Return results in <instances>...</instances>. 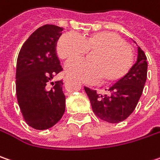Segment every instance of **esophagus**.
I'll return each instance as SVG.
<instances>
[{"label": "esophagus", "instance_id": "34e87169", "mask_svg": "<svg viewBox=\"0 0 160 160\" xmlns=\"http://www.w3.org/2000/svg\"><path fill=\"white\" fill-rule=\"evenodd\" d=\"M69 79H70V77H69L68 76H66L65 77H64V82H65V83H67V82L69 81Z\"/></svg>", "mask_w": 160, "mask_h": 160}]
</instances>
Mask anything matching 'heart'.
<instances>
[{
  "instance_id": "1",
  "label": "heart",
  "mask_w": 160,
  "mask_h": 160,
  "mask_svg": "<svg viewBox=\"0 0 160 160\" xmlns=\"http://www.w3.org/2000/svg\"><path fill=\"white\" fill-rule=\"evenodd\" d=\"M87 50H96L92 62L76 58ZM62 59H69L65 65L68 75L87 84L98 83L104 76L107 82L116 81L129 71L133 60L132 50L122 38L112 32H97L83 37L75 31L61 36L57 45Z\"/></svg>"
}]
</instances>
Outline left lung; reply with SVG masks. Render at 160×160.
Returning a JSON list of instances; mask_svg holds the SVG:
<instances>
[{"mask_svg": "<svg viewBox=\"0 0 160 160\" xmlns=\"http://www.w3.org/2000/svg\"><path fill=\"white\" fill-rule=\"evenodd\" d=\"M147 57L140 47L138 58L130 71L104 94L84 86L94 114L111 123H118L132 113L140 100L147 79Z\"/></svg>", "mask_w": 160, "mask_h": 160, "instance_id": "obj_1", "label": "left lung"}]
</instances>
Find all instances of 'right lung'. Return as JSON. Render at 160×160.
Wrapping results in <instances>:
<instances>
[{"instance_id": "right-lung-1", "label": "right lung", "mask_w": 160, "mask_h": 160, "mask_svg": "<svg viewBox=\"0 0 160 160\" xmlns=\"http://www.w3.org/2000/svg\"><path fill=\"white\" fill-rule=\"evenodd\" d=\"M63 28L47 24L35 30L20 48L16 68V94L23 119L36 130L51 128L66 110L63 81L48 83L63 70L56 46Z\"/></svg>"}]
</instances>
